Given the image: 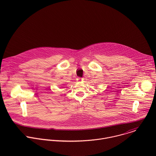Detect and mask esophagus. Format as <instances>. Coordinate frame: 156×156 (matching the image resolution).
<instances>
[{"label": "esophagus", "mask_w": 156, "mask_h": 156, "mask_svg": "<svg viewBox=\"0 0 156 156\" xmlns=\"http://www.w3.org/2000/svg\"><path fill=\"white\" fill-rule=\"evenodd\" d=\"M78 80H79V81H83V78H78Z\"/></svg>", "instance_id": "esophagus-1"}]
</instances>
